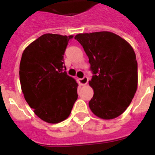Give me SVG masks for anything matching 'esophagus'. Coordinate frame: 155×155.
<instances>
[{"label": "esophagus", "instance_id": "esophagus-1", "mask_svg": "<svg viewBox=\"0 0 155 155\" xmlns=\"http://www.w3.org/2000/svg\"><path fill=\"white\" fill-rule=\"evenodd\" d=\"M87 82H88V78L87 77H84L83 78L79 79V83H80L81 85H85L87 84Z\"/></svg>", "mask_w": 155, "mask_h": 155}]
</instances>
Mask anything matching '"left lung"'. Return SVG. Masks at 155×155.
Masks as SVG:
<instances>
[{
    "instance_id": "obj_1",
    "label": "left lung",
    "mask_w": 155,
    "mask_h": 155,
    "mask_svg": "<svg viewBox=\"0 0 155 155\" xmlns=\"http://www.w3.org/2000/svg\"><path fill=\"white\" fill-rule=\"evenodd\" d=\"M89 59L94 90L91 112L103 120L116 118L132 102L137 88V62L134 49L120 35L103 31L78 34Z\"/></svg>"
}]
</instances>
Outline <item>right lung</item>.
<instances>
[{"label":"right lung","instance_id":"right-lung-1","mask_svg":"<svg viewBox=\"0 0 155 155\" xmlns=\"http://www.w3.org/2000/svg\"><path fill=\"white\" fill-rule=\"evenodd\" d=\"M73 35L44 34L21 56L19 77L27 103L39 118L58 124L70 116L78 99V83L67 74L64 55Z\"/></svg>","mask_w":155,"mask_h":155}]
</instances>
